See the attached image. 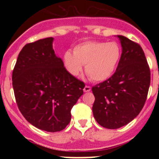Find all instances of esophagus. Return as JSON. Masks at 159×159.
Returning <instances> with one entry per match:
<instances>
[{
  "label": "esophagus",
  "mask_w": 159,
  "mask_h": 159,
  "mask_svg": "<svg viewBox=\"0 0 159 159\" xmlns=\"http://www.w3.org/2000/svg\"><path fill=\"white\" fill-rule=\"evenodd\" d=\"M91 91V87L90 86H88V85H86V86L84 87V92H88Z\"/></svg>",
  "instance_id": "1"
}]
</instances>
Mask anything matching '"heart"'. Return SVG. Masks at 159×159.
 <instances>
[{"label": "heart", "instance_id": "1", "mask_svg": "<svg viewBox=\"0 0 159 159\" xmlns=\"http://www.w3.org/2000/svg\"><path fill=\"white\" fill-rule=\"evenodd\" d=\"M74 54L67 51L64 63L71 75L77 76L85 65V71L92 80L104 81L116 71L120 59L121 47L116 41L102 42L89 40L74 48Z\"/></svg>", "mask_w": 159, "mask_h": 159}]
</instances>
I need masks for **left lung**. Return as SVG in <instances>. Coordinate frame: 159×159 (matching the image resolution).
Instances as JSON below:
<instances>
[{
  "mask_svg": "<svg viewBox=\"0 0 159 159\" xmlns=\"http://www.w3.org/2000/svg\"><path fill=\"white\" fill-rule=\"evenodd\" d=\"M118 37L122 55L116 72L92 87L94 118L108 129L123 127L139 114L151 84V71L141 46L123 36Z\"/></svg>",
  "mask_w": 159,
  "mask_h": 159,
  "instance_id": "8db88e82",
  "label": "left lung"
}]
</instances>
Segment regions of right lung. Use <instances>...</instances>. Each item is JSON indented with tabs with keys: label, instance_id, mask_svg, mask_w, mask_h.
I'll use <instances>...</instances> for the list:
<instances>
[{
	"label": "right lung",
	"instance_id": "add662e5",
	"mask_svg": "<svg viewBox=\"0 0 159 159\" xmlns=\"http://www.w3.org/2000/svg\"><path fill=\"white\" fill-rule=\"evenodd\" d=\"M52 37L25 44L12 71L16 104L25 119L48 132L64 130L85 84L71 75L55 54Z\"/></svg>",
	"mask_w": 159,
	"mask_h": 159
}]
</instances>
